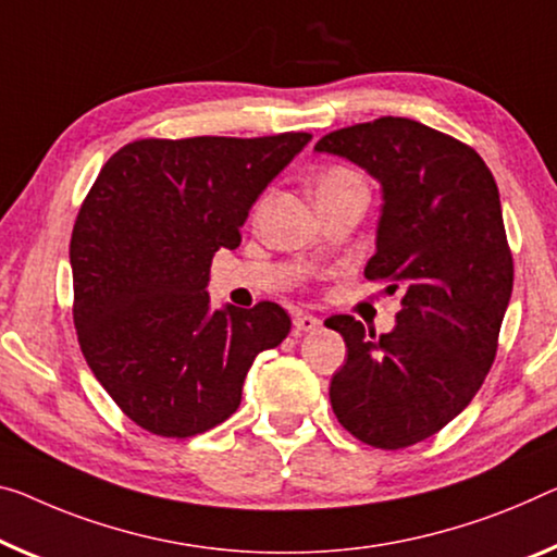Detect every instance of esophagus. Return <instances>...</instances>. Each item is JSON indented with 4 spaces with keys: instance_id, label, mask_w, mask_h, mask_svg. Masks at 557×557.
Listing matches in <instances>:
<instances>
[{
    "instance_id": "34e87169",
    "label": "esophagus",
    "mask_w": 557,
    "mask_h": 557,
    "mask_svg": "<svg viewBox=\"0 0 557 557\" xmlns=\"http://www.w3.org/2000/svg\"><path fill=\"white\" fill-rule=\"evenodd\" d=\"M319 326H321V319H315L311 313H298L294 319L296 333H308V331H315Z\"/></svg>"
}]
</instances>
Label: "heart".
I'll list each match as a JSON object with an SVG mask.
<instances>
[{"label":"heart","mask_w":557,"mask_h":557,"mask_svg":"<svg viewBox=\"0 0 557 557\" xmlns=\"http://www.w3.org/2000/svg\"><path fill=\"white\" fill-rule=\"evenodd\" d=\"M363 184V178L356 174L354 169L348 166H329L315 182V196L319 194H329V191H338V189H348V186H358Z\"/></svg>","instance_id":"1"}]
</instances>
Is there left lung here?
<instances>
[{"mask_svg":"<svg viewBox=\"0 0 557 557\" xmlns=\"http://www.w3.org/2000/svg\"><path fill=\"white\" fill-rule=\"evenodd\" d=\"M315 151L381 182L386 203L366 278L404 288L391 333L354 315L326 321L348 348L331 379L333 413L366 446L408 448L448 425L495 361L512 290L498 186L473 147L404 116L336 129Z\"/></svg>","mask_w":557,"mask_h":557,"instance_id":"1","label":"left lung"}]
</instances>
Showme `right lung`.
I'll list each match as a JSON object with an SVG mask.
<instances>
[{"instance_id": "right-lung-1", "label": "right lung", "mask_w": 557, "mask_h": 557, "mask_svg": "<svg viewBox=\"0 0 557 557\" xmlns=\"http://www.w3.org/2000/svg\"><path fill=\"white\" fill-rule=\"evenodd\" d=\"M308 139H136L101 166L72 231V315L91 373L144 431L224 423L253 358L288 336L278 304L211 311L207 284L213 253L242 244L253 201Z\"/></svg>"}]
</instances>
